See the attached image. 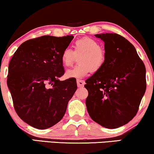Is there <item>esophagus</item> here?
Segmentation results:
<instances>
[{
  "mask_svg": "<svg viewBox=\"0 0 154 154\" xmlns=\"http://www.w3.org/2000/svg\"><path fill=\"white\" fill-rule=\"evenodd\" d=\"M77 87H82L85 85V81L82 80V79H77Z\"/></svg>",
  "mask_w": 154,
  "mask_h": 154,
  "instance_id": "esophagus-1",
  "label": "esophagus"
}]
</instances>
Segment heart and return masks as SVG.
<instances>
[{"mask_svg":"<svg viewBox=\"0 0 154 154\" xmlns=\"http://www.w3.org/2000/svg\"><path fill=\"white\" fill-rule=\"evenodd\" d=\"M73 51L65 48L61 53L63 65L69 67L79 57V65L66 71L67 78H82L91 70L97 72L100 69L105 62V52L98 41L94 39L85 37L77 40L73 44Z\"/></svg>","mask_w":154,"mask_h":154,"instance_id":"b5f03b06","label":"heart"}]
</instances>
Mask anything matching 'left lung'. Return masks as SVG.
I'll return each instance as SVG.
<instances>
[{
    "label": "left lung",
    "instance_id": "left-lung-1",
    "mask_svg": "<svg viewBox=\"0 0 154 154\" xmlns=\"http://www.w3.org/2000/svg\"><path fill=\"white\" fill-rule=\"evenodd\" d=\"M104 42L105 62L86 80L90 117L108 129L125 125L136 116L146 88V67L134 46L116 33L95 35Z\"/></svg>",
    "mask_w": 154,
    "mask_h": 154
}]
</instances>
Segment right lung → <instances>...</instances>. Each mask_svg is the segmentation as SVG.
<instances>
[{"label": "right lung", "instance_id": "right-lung-1", "mask_svg": "<svg viewBox=\"0 0 154 154\" xmlns=\"http://www.w3.org/2000/svg\"><path fill=\"white\" fill-rule=\"evenodd\" d=\"M74 37L44 35L21 44L8 65L7 85L17 114L25 123L45 129L60 122L77 90L75 78L64 81L61 53Z\"/></svg>", "mask_w": 154, "mask_h": 154}]
</instances>
